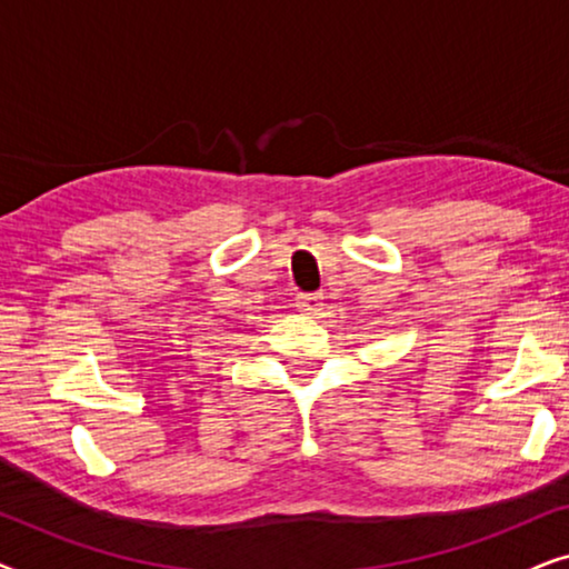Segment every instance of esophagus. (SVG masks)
Segmentation results:
<instances>
[{
    "label": "esophagus",
    "mask_w": 569,
    "mask_h": 569,
    "mask_svg": "<svg viewBox=\"0 0 569 569\" xmlns=\"http://www.w3.org/2000/svg\"><path fill=\"white\" fill-rule=\"evenodd\" d=\"M323 292H300L298 298H295V308H298L300 313L318 316L323 310Z\"/></svg>",
    "instance_id": "obj_1"
}]
</instances>
